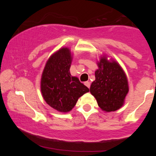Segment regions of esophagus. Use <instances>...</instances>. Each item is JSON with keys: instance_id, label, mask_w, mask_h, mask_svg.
Returning <instances> with one entry per match:
<instances>
[{"instance_id": "1", "label": "esophagus", "mask_w": 156, "mask_h": 156, "mask_svg": "<svg viewBox=\"0 0 156 156\" xmlns=\"http://www.w3.org/2000/svg\"><path fill=\"white\" fill-rule=\"evenodd\" d=\"M84 84L86 85V86L88 87V88H89V87H90V82H84Z\"/></svg>"}]
</instances>
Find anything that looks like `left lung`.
<instances>
[{"label": "left lung", "mask_w": 156, "mask_h": 156, "mask_svg": "<svg viewBox=\"0 0 156 156\" xmlns=\"http://www.w3.org/2000/svg\"><path fill=\"white\" fill-rule=\"evenodd\" d=\"M95 80L91 83L90 92L98 105L106 112H114L123 106L129 85L122 68L116 62H108L102 57L98 62Z\"/></svg>", "instance_id": "1"}]
</instances>
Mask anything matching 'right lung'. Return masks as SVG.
Masks as SVG:
<instances>
[{
  "instance_id": "1",
  "label": "right lung",
  "mask_w": 156,
  "mask_h": 156,
  "mask_svg": "<svg viewBox=\"0 0 156 156\" xmlns=\"http://www.w3.org/2000/svg\"><path fill=\"white\" fill-rule=\"evenodd\" d=\"M72 62L70 50L62 48L47 62L41 78V91L44 101L60 112H68L89 88L77 77L72 76L69 68Z\"/></svg>"
}]
</instances>
